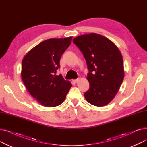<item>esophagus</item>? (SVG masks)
Wrapping results in <instances>:
<instances>
[{
  "instance_id": "obj_1",
  "label": "esophagus",
  "mask_w": 147,
  "mask_h": 147,
  "mask_svg": "<svg viewBox=\"0 0 147 147\" xmlns=\"http://www.w3.org/2000/svg\"><path fill=\"white\" fill-rule=\"evenodd\" d=\"M79 80V78H78V79H74L73 81L74 83H77Z\"/></svg>"
}]
</instances>
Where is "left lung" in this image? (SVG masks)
<instances>
[{
    "label": "left lung",
    "mask_w": 147,
    "mask_h": 147,
    "mask_svg": "<svg viewBox=\"0 0 147 147\" xmlns=\"http://www.w3.org/2000/svg\"><path fill=\"white\" fill-rule=\"evenodd\" d=\"M85 58L89 73V89L84 94L92 105L109 104L124 79L123 57L119 49L109 38L96 33L79 36L73 40Z\"/></svg>",
    "instance_id": "left-lung-1"
}]
</instances>
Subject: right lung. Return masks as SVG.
Here are the masks:
<instances>
[{"mask_svg": "<svg viewBox=\"0 0 147 147\" xmlns=\"http://www.w3.org/2000/svg\"><path fill=\"white\" fill-rule=\"evenodd\" d=\"M71 40L72 37L46 40L31 49L22 59V81L31 95L45 107L63 103L72 86L61 74L56 75L60 58Z\"/></svg>", "mask_w": 147, "mask_h": 147, "instance_id": "add662e5", "label": "right lung"}]
</instances>
